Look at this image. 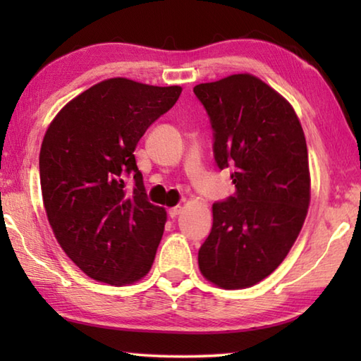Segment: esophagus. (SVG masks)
<instances>
[{
  "instance_id": "34e87169",
  "label": "esophagus",
  "mask_w": 361,
  "mask_h": 361,
  "mask_svg": "<svg viewBox=\"0 0 361 361\" xmlns=\"http://www.w3.org/2000/svg\"><path fill=\"white\" fill-rule=\"evenodd\" d=\"M181 213V207L180 205H176V207H173V209H169V216L170 218H176Z\"/></svg>"
}]
</instances>
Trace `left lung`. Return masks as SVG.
<instances>
[{
  "instance_id": "obj_1",
  "label": "left lung",
  "mask_w": 361,
  "mask_h": 361,
  "mask_svg": "<svg viewBox=\"0 0 361 361\" xmlns=\"http://www.w3.org/2000/svg\"><path fill=\"white\" fill-rule=\"evenodd\" d=\"M209 114L213 157L235 192L213 204L199 267L221 288H247L285 259L307 215V145L295 109L252 75L194 87Z\"/></svg>"
}]
</instances>
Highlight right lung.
I'll use <instances>...</instances> for the list:
<instances>
[{
	"label": "right lung",
	"instance_id": "add662e5",
	"mask_svg": "<svg viewBox=\"0 0 361 361\" xmlns=\"http://www.w3.org/2000/svg\"><path fill=\"white\" fill-rule=\"evenodd\" d=\"M180 94L178 85L106 79L49 126L39 152L42 202L60 247L90 279L132 283L152 266L167 216L148 200L133 151ZM130 176L133 192L125 188Z\"/></svg>",
	"mask_w": 361,
	"mask_h": 361
}]
</instances>
